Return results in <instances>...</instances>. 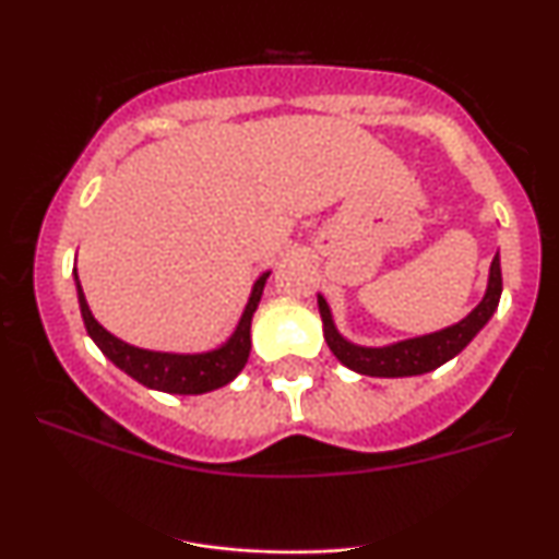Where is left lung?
Instances as JSON below:
<instances>
[{
	"label": "left lung",
	"mask_w": 559,
	"mask_h": 559,
	"mask_svg": "<svg viewBox=\"0 0 559 559\" xmlns=\"http://www.w3.org/2000/svg\"><path fill=\"white\" fill-rule=\"evenodd\" d=\"M502 297V265H499V252L493 254L489 267V284H486L484 299L473 307L460 323L447 325V329L426 333V336L402 338V342L386 346H362L349 342L338 333L333 323L331 307L323 294H318V310L323 318V336L325 344L336 355V360L349 370L373 378H404V376H423L457 357L467 344L476 338V333L489 323L499 307Z\"/></svg>",
	"instance_id": "obj_1"
}]
</instances>
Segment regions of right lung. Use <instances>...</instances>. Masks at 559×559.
Here are the masks:
<instances>
[{
    "label": "right lung",
    "mask_w": 559,
    "mask_h": 559,
    "mask_svg": "<svg viewBox=\"0 0 559 559\" xmlns=\"http://www.w3.org/2000/svg\"><path fill=\"white\" fill-rule=\"evenodd\" d=\"M271 271L262 273L254 281L252 294H249L247 307H243L239 323L230 336L221 346L207 352H194V355H178V352H155V349H141L118 338L105 325L99 323L88 310V301L83 297V288L79 281V273L73 267L75 292H79V307L83 325H86L92 342L99 346L102 355L112 365H118L123 373H128L133 381L144 383L146 389L165 391V394H207L226 383L234 381L241 373L243 365L249 360V349H252V316L258 310L262 288Z\"/></svg>",
    "instance_id": "1"
}]
</instances>
